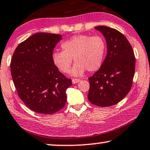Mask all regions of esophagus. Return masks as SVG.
Wrapping results in <instances>:
<instances>
[{"label":"esophagus","instance_id":"1","mask_svg":"<svg viewBox=\"0 0 150 150\" xmlns=\"http://www.w3.org/2000/svg\"><path fill=\"white\" fill-rule=\"evenodd\" d=\"M81 80L79 79H72V82H73V83H78Z\"/></svg>","mask_w":150,"mask_h":150}]
</instances>
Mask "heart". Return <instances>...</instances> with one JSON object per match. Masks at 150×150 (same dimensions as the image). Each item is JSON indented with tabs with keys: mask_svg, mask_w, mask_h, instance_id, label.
Returning <instances> with one entry per match:
<instances>
[{
	"mask_svg": "<svg viewBox=\"0 0 150 150\" xmlns=\"http://www.w3.org/2000/svg\"><path fill=\"white\" fill-rule=\"evenodd\" d=\"M62 51H55L52 60L55 67L63 73H69L73 63L76 62L71 71L72 75L80 76L86 71L95 72L103 64L106 42L100 35H79L71 37L61 45Z\"/></svg>",
	"mask_w": 150,
	"mask_h": 150,
	"instance_id": "b5f03b06",
	"label": "heart"
}]
</instances>
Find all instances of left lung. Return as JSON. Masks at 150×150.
Segmentation results:
<instances>
[{
    "label": "left lung",
    "mask_w": 150,
    "mask_h": 150,
    "mask_svg": "<svg viewBox=\"0 0 150 150\" xmlns=\"http://www.w3.org/2000/svg\"><path fill=\"white\" fill-rule=\"evenodd\" d=\"M105 37L107 55L100 69L89 77L88 99L93 104L109 107L117 104L130 91L135 71V57L125 35L106 26L95 27Z\"/></svg>",
    "instance_id": "1"
}]
</instances>
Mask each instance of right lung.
Returning <instances> with one entry per match:
<instances>
[{"mask_svg":"<svg viewBox=\"0 0 150 150\" xmlns=\"http://www.w3.org/2000/svg\"><path fill=\"white\" fill-rule=\"evenodd\" d=\"M61 40L59 34L35 33L18 46L11 58V77L18 95L36 113H55L67 102L66 91L72 81L52 60L53 49Z\"/></svg>","mask_w":150,"mask_h":150,"instance_id":"add662e5","label":"right lung"}]
</instances>
